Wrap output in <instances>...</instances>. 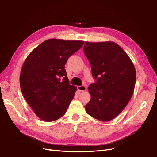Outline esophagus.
I'll return each instance as SVG.
<instances>
[{"instance_id":"1","label":"esophagus","mask_w":157,"mask_h":157,"mask_svg":"<svg viewBox=\"0 0 157 157\" xmlns=\"http://www.w3.org/2000/svg\"><path fill=\"white\" fill-rule=\"evenodd\" d=\"M78 89L80 92H84L86 91V87L85 85H81V86H78Z\"/></svg>"}]
</instances>
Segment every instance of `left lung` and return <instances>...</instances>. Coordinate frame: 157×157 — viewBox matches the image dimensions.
<instances>
[{"instance_id":"obj_1","label":"left lung","mask_w":157,"mask_h":157,"mask_svg":"<svg viewBox=\"0 0 157 157\" xmlns=\"http://www.w3.org/2000/svg\"><path fill=\"white\" fill-rule=\"evenodd\" d=\"M84 53L91 65L95 83L88 86L91 98L86 113L101 121L119 115L134 92L136 71L126 52L113 42H85Z\"/></svg>"}]
</instances>
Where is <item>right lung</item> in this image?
<instances>
[{
    "label": "right lung",
    "mask_w": 157,
    "mask_h": 157,
    "mask_svg": "<svg viewBox=\"0 0 157 157\" xmlns=\"http://www.w3.org/2000/svg\"><path fill=\"white\" fill-rule=\"evenodd\" d=\"M83 44L81 40H47L24 61L20 75L22 93L33 112L44 121L62 117L73 99L77 87L69 84L65 65Z\"/></svg>",
    "instance_id": "right-lung-1"
}]
</instances>
